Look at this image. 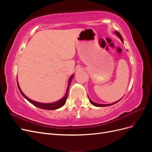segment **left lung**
Returning a JSON list of instances; mask_svg holds the SVG:
<instances>
[{
  "mask_svg": "<svg viewBox=\"0 0 152 152\" xmlns=\"http://www.w3.org/2000/svg\"><path fill=\"white\" fill-rule=\"evenodd\" d=\"M115 34L116 35H117V36L119 38L121 39V40H122V42H123V38H122V35H121V34L119 33V32H118L117 31H115ZM89 102H90V103L92 104H93V105H94V106H96V107H108V106H110V105H112V104H115V103H117V102H118L120 100H118V101H117V102H115V103H112V104H98V103H94V102H93V101H92L90 98H89Z\"/></svg>",
  "mask_w": 152,
  "mask_h": 152,
  "instance_id": "1",
  "label": "left lung"
}]
</instances>
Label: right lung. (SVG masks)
Here are the masks:
<instances>
[{"label": "right lung", "mask_w": 152, "mask_h": 152, "mask_svg": "<svg viewBox=\"0 0 152 152\" xmlns=\"http://www.w3.org/2000/svg\"><path fill=\"white\" fill-rule=\"evenodd\" d=\"M73 75H72L70 78V79H69V84H68V89L66 90V93L65 94V96H64V97L59 99L58 102H54V103H39V102H35V101L31 100L30 99H29L28 97H26V96L23 94V93L21 91L20 87L19 86V84L18 83V89H19L20 91L21 94L23 96V97H25L27 100L29 102H30L31 104H33L34 105H35V107L40 108H42V109H44V110H56L58 108H61V107L65 104L66 103V100L67 99L68 97V89H69V87H70V85L71 84V82L72 80V78H73Z\"/></svg>", "instance_id": "obj_1"}]
</instances>
